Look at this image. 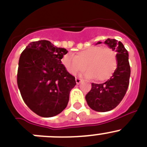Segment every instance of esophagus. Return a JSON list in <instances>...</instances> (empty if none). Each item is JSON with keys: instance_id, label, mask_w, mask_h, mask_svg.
Wrapping results in <instances>:
<instances>
[{"instance_id": "esophagus-1", "label": "esophagus", "mask_w": 147, "mask_h": 147, "mask_svg": "<svg viewBox=\"0 0 147 147\" xmlns=\"http://www.w3.org/2000/svg\"><path fill=\"white\" fill-rule=\"evenodd\" d=\"M82 82V80L80 79V78H76V84H80Z\"/></svg>"}]
</instances>
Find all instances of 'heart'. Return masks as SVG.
<instances>
[{
    "instance_id": "1",
    "label": "heart",
    "mask_w": 147,
    "mask_h": 147,
    "mask_svg": "<svg viewBox=\"0 0 147 147\" xmlns=\"http://www.w3.org/2000/svg\"><path fill=\"white\" fill-rule=\"evenodd\" d=\"M61 63L71 74H76L85 68L86 78L103 82L113 74L118 65V58L115 51L110 47L94 46L81 50L75 55L65 54Z\"/></svg>"
}]
</instances>
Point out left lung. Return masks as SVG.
I'll use <instances>...</instances> for the list:
<instances>
[{
    "label": "left lung",
    "instance_id": "left-lung-1",
    "mask_svg": "<svg viewBox=\"0 0 147 147\" xmlns=\"http://www.w3.org/2000/svg\"><path fill=\"white\" fill-rule=\"evenodd\" d=\"M101 43L99 42L98 44ZM105 43L117 52L118 65L110 79L102 84L92 83V89L85 99L88 105L97 112H107L119 105L129 85L131 68L128 53L122 42L108 38Z\"/></svg>",
    "mask_w": 147,
    "mask_h": 147
}]
</instances>
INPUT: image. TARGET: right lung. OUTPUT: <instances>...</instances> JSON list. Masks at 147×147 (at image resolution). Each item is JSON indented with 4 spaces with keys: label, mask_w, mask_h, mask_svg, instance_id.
Here are the masks:
<instances>
[{
    "label": "right lung",
    "mask_w": 147,
    "mask_h": 147,
    "mask_svg": "<svg viewBox=\"0 0 147 147\" xmlns=\"http://www.w3.org/2000/svg\"><path fill=\"white\" fill-rule=\"evenodd\" d=\"M66 49L47 40L32 42L19 61L17 84L25 104L44 118L55 116L66 107L75 77L61 64Z\"/></svg>",
    "instance_id": "obj_1"
}]
</instances>
